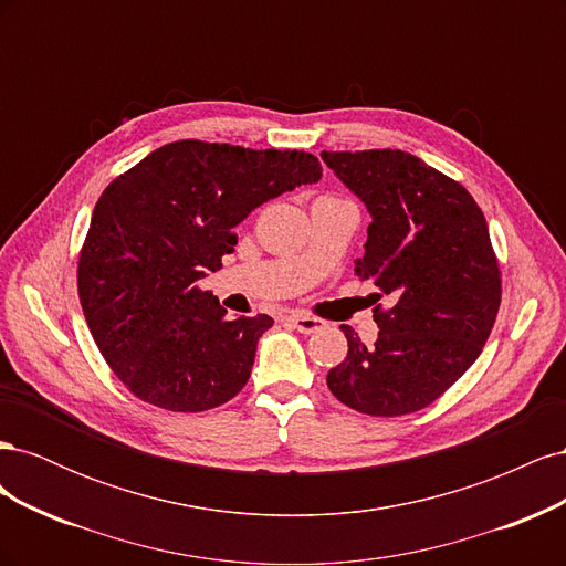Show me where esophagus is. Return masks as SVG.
Instances as JSON below:
<instances>
[{"label": "esophagus", "instance_id": "esophagus-1", "mask_svg": "<svg viewBox=\"0 0 566 566\" xmlns=\"http://www.w3.org/2000/svg\"><path fill=\"white\" fill-rule=\"evenodd\" d=\"M287 323L293 325L295 331L304 333V335H312V333H316L318 328H323V321H321V318L306 316V314H293V316H287Z\"/></svg>", "mask_w": 566, "mask_h": 566}]
</instances>
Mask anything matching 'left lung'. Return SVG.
Returning a JSON list of instances; mask_svg holds the SVG:
<instances>
[{
	"label": "left lung",
	"mask_w": 566,
	"mask_h": 566,
	"mask_svg": "<svg viewBox=\"0 0 566 566\" xmlns=\"http://www.w3.org/2000/svg\"><path fill=\"white\" fill-rule=\"evenodd\" d=\"M370 214L354 273L387 295L378 339L349 325L347 358L328 373L335 397L366 416H406L439 399L482 354L501 306L486 219L458 181L406 150L321 153Z\"/></svg>",
	"instance_id": "1"
}]
</instances>
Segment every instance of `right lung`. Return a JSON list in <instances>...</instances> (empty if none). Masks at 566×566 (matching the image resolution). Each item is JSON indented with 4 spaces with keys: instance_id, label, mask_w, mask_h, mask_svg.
Wrapping results in <instances>:
<instances>
[{
    "instance_id": "right-lung-1",
    "label": "right lung",
    "mask_w": 566,
    "mask_h": 566,
    "mask_svg": "<svg viewBox=\"0 0 566 566\" xmlns=\"http://www.w3.org/2000/svg\"><path fill=\"white\" fill-rule=\"evenodd\" d=\"M304 150L175 142L119 175L98 198L82 245L84 318L136 397L177 413L233 399L252 373L266 314L227 316L198 281L221 269L235 227L262 202L321 179Z\"/></svg>"
}]
</instances>
